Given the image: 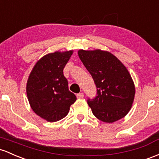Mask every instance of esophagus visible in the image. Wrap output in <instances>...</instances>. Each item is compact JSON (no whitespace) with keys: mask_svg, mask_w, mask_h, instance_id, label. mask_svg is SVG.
Returning <instances> with one entry per match:
<instances>
[{"mask_svg":"<svg viewBox=\"0 0 159 159\" xmlns=\"http://www.w3.org/2000/svg\"><path fill=\"white\" fill-rule=\"evenodd\" d=\"M83 97H84V94H83V93H78L77 94H76V98H77L78 99H81V98H83Z\"/></svg>","mask_w":159,"mask_h":159,"instance_id":"esophagus-1","label":"esophagus"}]
</instances>
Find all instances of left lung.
<instances>
[{"mask_svg":"<svg viewBox=\"0 0 159 159\" xmlns=\"http://www.w3.org/2000/svg\"><path fill=\"white\" fill-rule=\"evenodd\" d=\"M78 55L97 88L95 97L87 100L92 113L104 122L123 118L131 110L135 94L134 85L126 67L106 51L80 49Z\"/></svg>","mask_w":159,"mask_h":159,"instance_id":"1","label":"left lung"}]
</instances>
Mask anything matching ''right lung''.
Returning <instances> with one entry per match:
<instances>
[{
	"instance_id": "right-lung-1",
	"label": "right lung",
	"mask_w": 159,
	"mask_h": 159,
	"mask_svg": "<svg viewBox=\"0 0 159 159\" xmlns=\"http://www.w3.org/2000/svg\"><path fill=\"white\" fill-rule=\"evenodd\" d=\"M73 51L46 55L34 67L27 83V96L37 115L50 122L65 118L76 98L68 89L63 70Z\"/></svg>"
}]
</instances>
